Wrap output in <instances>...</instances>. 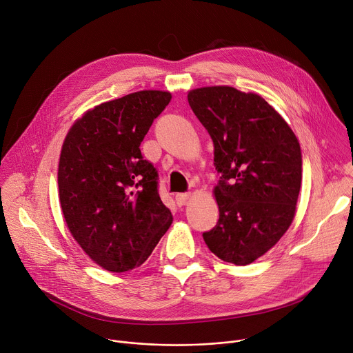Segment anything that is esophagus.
Wrapping results in <instances>:
<instances>
[{
	"label": "esophagus",
	"mask_w": 353,
	"mask_h": 353,
	"mask_svg": "<svg viewBox=\"0 0 353 353\" xmlns=\"http://www.w3.org/2000/svg\"><path fill=\"white\" fill-rule=\"evenodd\" d=\"M190 196H191V194H188V192L177 194V195H176V201H177V203H179V205H184V203L190 199Z\"/></svg>",
	"instance_id": "1"
}]
</instances>
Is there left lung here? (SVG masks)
I'll return each mask as SVG.
<instances>
[{
  "label": "left lung",
  "instance_id": "8db88e82",
  "mask_svg": "<svg viewBox=\"0 0 353 353\" xmlns=\"http://www.w3.org/2000/svg\"><path fill=\"white\" fill-rule=\"evenodd\" d=\"M188 103L214 145L221 174L213 195L219 221L202 234L221 261L245 266L290 228L302 183L299 141L259 94L230 85L188 91Z\"/></svg>",
  "mask_w": 353,
  "mask_h": 353
}]
</instances>
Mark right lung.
Here are the masks:
<instances>
[{
	"label": "right lung",
	"mask_w": 353,
	"mask_h": 353,
	"mask_svg": "<svg viewBox=\"0 0 353 353\" xmlns=\"http://www.w3.org/2000/svg\"><path fill=\"white\" fill-rule=\"evenodd\" d=\"M172 99L143 90L102 102L69 129L58 166L66 225L90 259L112 273L141 266L173 221L158 173L140 144Z\"/></svg>",
	"instance_id": "add662e5"
}]
</instances>
